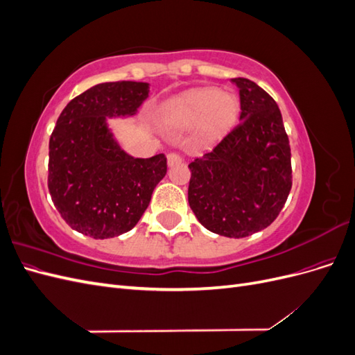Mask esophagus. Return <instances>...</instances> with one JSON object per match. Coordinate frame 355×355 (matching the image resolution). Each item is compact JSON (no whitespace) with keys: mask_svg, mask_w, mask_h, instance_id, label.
<instances>
[{"mask_svg":"<svg viewBox=\"0 0 355 355\" xmlns=\"http://www.w3.org/2000/svg\"><path fill=\"white\" fill-rule=\"evenodd\" d=\"M179 163H182V157L180 155H178L175 153H171V154L167 155V164L170 167H173L175 164H179Z\"/></svg>","mask_w":355,"mask_h":355,"instance_id":"obj_1","label":"esophagus"}]
</instances>
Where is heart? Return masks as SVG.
I'll return each instance as SVG.
<instances>
[{
  "label": "heart",
  "mask_w": 355,
  "mask_h": 355,
  "mask_svg": "<svg viewBox=\"0 0 355 355\" xmlns=\"http://www.w3.org/2000/svg\"><path fill=\"white\" fill-rule=\"evenodd\" d=\"M240 115V101L230 92L214 87H198L182 93L168 106L171 123L198 124L202 141H216L235 125Z\"/></svg>",
  "instance_id": "heart-1"
}]
</instances>
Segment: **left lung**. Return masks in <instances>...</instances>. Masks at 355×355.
<instances>
[{"mask_svg":"<svg viewBox=\"0 0 355 355\" xmlns=\"http://www.w3.org/2000/svg\"><path fill=\"white\" fill-rule=\"evenodd\" d=\"M240 124L188 166V201L204 228L243 239L270 227L292 188L290 145L275 101L256 83L231 80Z\"/></svg>","mask_w":355,"mask_h":355,"instance_id":"8db88e82","label":"left lung"}]
</instances>
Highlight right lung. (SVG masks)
<instances>
[{"instance_id": "right-lung-1", "label": "right lung", "mask_w": 355, "mask_h": 355, "mask_svg": "<svg viewBox=\"0 0 355 355\" xmlns=\"http://www.w3.org/2000/svg\"><path fill=\"white\" fill-rule=\"evenodd\" d=\"M148 83L96 84L58 118L49 144V191L69 227L96 240L130 231L167 173V158H135L118 144L110 118L137 114Z\"/></svg>"}]
</instances>
